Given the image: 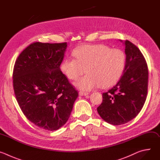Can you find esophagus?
Here are the masks:
<instances>
[{
    "label": "esophagus",
    "mask_w": 160,
    "mask_h": 160,
    "mask_svg": "<svg viewBox=\"0 0 160 160\" xmlns=\"http://www.w3.org/2000/svg\"><path fill=\"white\" fill-rule=\"evenodd\" d=\"M88 94V92H82V91H80V92H79V95L80 96H87Z\"/></svg>",
    "instance_id": "1"
}]
</instances>
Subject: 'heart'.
Listing matches in <instances>:
<instances>
[{
	"label": "heart",
	"instance_id": "heart-1",
	"mask_svg": "<svg viewBox=\"0 0 160 160\" xmlns=\"http://www.w3.org/2000/svg\"><path fill=\"white\" fill-rule=\"evenodd\" d=\"M75 59L67 57L60 68L64 75L75 80L79 89L88 91L99 87L108 88L115 85L122 77L126 66V55L119 49H111L104 44L85 45L75 49Z\"/></svg>",
	"mask_w": 160,
	"mask_h": 160
}]
</instances>
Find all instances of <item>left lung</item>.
Masks as SVG:
<instances>
[{
    "mask_svg": "<svg viewBox=\"0 0 160 160\" xmlns=\"http://www.w3.org/2000/svg\"><path fill=\"white\" fill-rule=\"evenodd\" d=\"M124 44V73L116 85L102 94V102L97 108L100 117L113 125L124 124L133 119L141 111L148 94V68L146 59L131 42L125 40Z\"/></svg>",
    "mask_w": 160,
    "mask_h": 160,
    "instance_id": "1",
    "label": "left lung"
}]
</instances>
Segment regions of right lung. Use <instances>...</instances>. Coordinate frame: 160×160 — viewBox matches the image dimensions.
<instances>
[{"label": "right lung", "instance_id": "obj_1", "mask_svg": "<svg viewBox=\"0 0 160 160\" xmlns=\"http://www.w3.org/2000/svg\"><path fill=\"white\" fill-rule=\"evenodd\" d=\"M66 48V42H34L21 52L14 66L18 104L28 120L44 130L63 126L78 96L60 69Z\"/></svg>", "mask_w": 160, "mask_h": 160}]
</instances>
